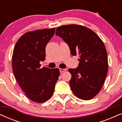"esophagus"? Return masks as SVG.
Returning a JSON list of instances; mask_svg holds the SVG:
<instances>
[{
  "label": "esophagus",
  "mask_w": 122,
  "mask_h": 122,
  "mask_svg": "<svg viewBox=\"0 0 122 122\" xmlns=\"http://www.w3.org/2000/svg\"><path fill=\"white\" fill-rule=\"evenodd\" d=\"M59 71L61 73V72H64V71H66V69H62V68H60Z\"/></svg>",
  "instance_id": "1"
}]
</instances>
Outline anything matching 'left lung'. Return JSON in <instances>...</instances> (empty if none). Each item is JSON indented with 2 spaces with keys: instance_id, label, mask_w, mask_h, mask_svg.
<instances>
[{
  "instance_id": "8db88e82",
  "label": "left lung",
  "mask_w": 122,
  "mask_h": 122,
  "mask_svg": "<svg viewBox=\"0 0 122 122\" xmlns=\"http://www.w3.org/2000/svg\"><path fill=\"white\" fill-rule=\"evenodd\" d=\"M69 46L71 55L78 54V67L69 69L73 93L83 100L92 99L101 91L108 71V56L104 44L94 31L86 26L69 24L56 28Z\"/></svg>"
}]
</instances>
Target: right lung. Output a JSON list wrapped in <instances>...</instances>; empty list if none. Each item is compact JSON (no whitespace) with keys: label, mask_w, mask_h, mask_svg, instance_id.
Masks as SVG:
<instances>
[{"label":"right lung","mask_w":122,"mask_h":122,"mask_svg":"<svg viewBox=\"0 0 122 122\" xmlns=\"http://www.w3.org/2000/svg\"><path fill=\"white\" fill-rule=\"evenodd\" d=\"M56 28L28 31L21 36L14 46L12 66L14 76L27 97L43 103L54 92L60 75L58 68H41L46 59V46L54 36Z\"/></svg>","instance_id":"right-lung-1"}]
</instances>
